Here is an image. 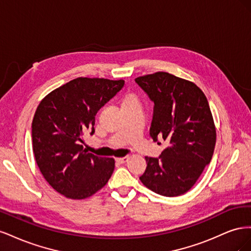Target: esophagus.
<instances>
[{
	"mask_svg": "<svg viewBox=\"0 0 251 251\" xmlns=\"http://www.w3.org/2000/svg\"><path fill=\"white\" fill-rule=\"evenodd\" d=\"M128 157H121V158H117L116 160L119 162V163H126L127 161Z\"/></svg>",
	"mask_w": 251,
	"mask_h": 251,
	"instance_id": "obj_1",
	"label": "esophagus"
}]
</instances>
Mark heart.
Returning <instances> with one entry per match:
<instances>
[{
    "instance_id": "b5f03b06",
    "label": "heart",
    "mask_w": 251,
    "mask_h": 251,
    "mask_svg": "<svg viewBox=\"0 0 251 251\" xmlns=\"http://www.w3.org/2000/svg\"><path fill=\"white\" fill-rule=\"evenodd\" d=\"M130 102H139L137 96H135L133 94H130V95H126L125 97V100L123 101V103H130Z\"/></svg>"
}]
</instances>
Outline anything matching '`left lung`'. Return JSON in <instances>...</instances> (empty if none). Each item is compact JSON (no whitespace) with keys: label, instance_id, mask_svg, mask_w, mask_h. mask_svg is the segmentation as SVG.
Masks as SVG:
<instances>
[{"label":"left lung","instance_id":"1","mask_svg":"<svg viewBox=\"0 0 251 251\" xmlns=\"http://www.w3.org/2000/svg\"><path fill=\"white\" fill-rule=\"evenodd\" d=\"M135 81L155 103L151 138L168 142L160 157H146L147 170L140 181L158 195H183L214 154L217 133L207 98L193 81L168 72L143 75Z\"/></svg>","mask_w":251,"mask_h":251}]
</instances>
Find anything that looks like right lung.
<instances>
[{
    "label": "right lung",
    "mask_w": 251,
    "mask_h": 251,
    "mask_svg": "<svg viewBox=\"0 0 251 251\" xmlns=\"http://www.w3.org/2000/svg\"><path fill=\"white\" fill-rule=\"evenodd\" d=\"M124 79L77 77L45 96L32 120V149L48 183L66 198L81 200L108 183L113 158L88 153L80 144L94 133L95 115L121 90Z\"/></svg>",
    "instance_id": "obj_1"
}]
</instances>
